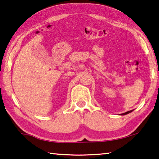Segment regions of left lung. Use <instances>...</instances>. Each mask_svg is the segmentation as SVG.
<instances>
[{"mask_svg": "<svg viewBox=\"0 0 159 159\" xmlns=\"http://www.w3.org/2000/svg\"><path fill=\"white\" fill-rule=\"evenodd\" d=\"M133 111H127V112H125V113H122L121 115H125V114H128V113H131V112H132Z\"/></svg>", "mask_w": 159, "mask_h": 159, "instance_id": "left-lung-1", "label": "left lung"}]
</instances>
